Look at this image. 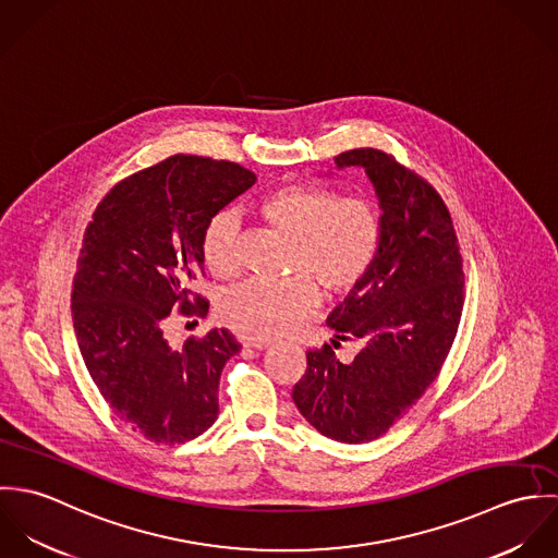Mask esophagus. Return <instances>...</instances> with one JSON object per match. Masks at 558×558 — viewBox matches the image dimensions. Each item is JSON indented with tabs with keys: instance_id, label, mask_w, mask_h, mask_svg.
<instances>
[{
	"instance_id": "1",
	"label": "esophagus",
	"mask_w": 558,
	"mask_h": 558,
	"mask_svg": "<svg viewBox=\"0 0 558 558\" xmlns=\"http://www.w3.org/2000/svg\"><path fill=\"white\" fill-rule=\"evenodd\" d=\"M272 341L270 339H266V337H246L244 339V345L246 348H255V350H264V348H268Z\"/></svg>"
}]
</instances>
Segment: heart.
Here are the masks:
<instances>
[{"label": "heart", "instance_id": "obj_1", "mask_svg": "<svg viewBox=\"0 0 558 558\" xmlns=\"http://www.w3.org/2000/svg\"><path fill=\"white\" fill-rule=\"evenodd\" d=\"M257 215L294 239L290 270L301 275L281 283L248 281L223 294L221 318L251 337H277L301 326L318 310L316 281L328 296L352 294L367 281L383 251V210L367 195L339 197L324 186L286 182L259 199ZM239 242L234 215L219 213L208 221L202 257L215 277L239 275Z\"/></svg>", "mask_w": 558, "mask_h": 558}]
</instances>
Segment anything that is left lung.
Instances as JSON below:
<instances>
[{
	"label": "left lung",
	"mask_w": 558,
	"mask_h": 558,
	"mask_svg": "<svg viewBox=\"0 0 558 558\" xmlns=\"http://www.w3.org/2000/svg\"><path fill=\"white\" fill-rule=\"evenodd\" d=\"M335 162L367 171L385 239L367 281L326 319L332 345L352 341L359 354L339 361L328 343L310 350L292 399L322 436L361 445L387 434L440 374L462 318L464 259L449 208L416 171L376 148Z\"/></svg>",
	"instance_id": "8db88e82"
}]
</instances>
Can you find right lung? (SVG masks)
Listing matches in <instances>:
<instances>
[{"label": "right lung", "instance_id": "1", "mask_svg": "<svg viewBox=\"0 0 558 558\" xmlns=\"http://www.w3.org/2000/svg\"><path fill=\"white\" fill-rule=\"evenodd\" d=\"M253 182L239 162L173 155L113 184L85 228L71 299L81 356L113 414L150 442L193 440L219 414L236 337L213 328L171 345L167 326L208 314L191 290L204 228Z\"/></svg>", "mask_w": 558, "mask_h": 558}]
</instances>
